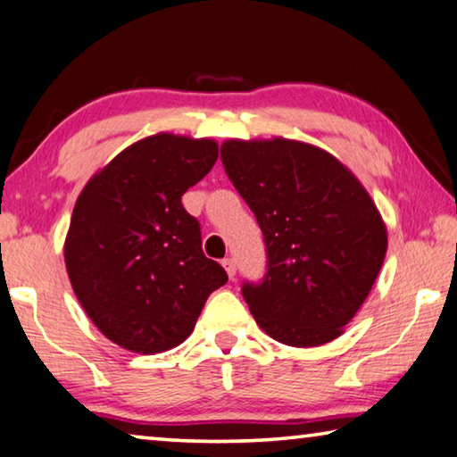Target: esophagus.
I'll return each instance as SVG.
<instances>
[{"instance_id":"obj_1","label":"esophagus","mask_w":457,"mask_h":457,"mask_svg":"<svg viewBox=\"0 0 457 457\" xmlns=\"http://www.w3.org/2000/svg\"><path fill=\"white\" fill-rule=\"evenodd\" d=\"M222 267L227 269V273H228V278L233 279L235 278V273H237V265H235V259H230V257H227L222 261Z\"/></svg>"}]
</instances>
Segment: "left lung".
Listing matches in <instances>:
<instances>
[{
	"instance_id": "left-lung-1",
	"label": "left lung",
	"mask_w": 457,
	"mask_h": 457,
	"mask_svg": "<svg viewBox=\"0 0 457 457\" xmlns=\"http://www.w3.org/2000/svg\"><path fill=\"white\" fill-rule=\"evenodd\" d=\"M220 158L265 237V279L243 286L261 330L299 348L338 338L386 255L375 200L338 158L303 141L227 139Z\"/></svg>"
}]
</instances>
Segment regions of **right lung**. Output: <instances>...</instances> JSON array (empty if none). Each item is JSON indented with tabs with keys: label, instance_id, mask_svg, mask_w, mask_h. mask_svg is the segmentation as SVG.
I'll return each mask as SVG.
<instances>
[{
	"label": "right lung",
	"instance_id": "right-lung-1",
	"mask_svg": "<svg viewBox=\"0 0 457 457\" xmlns=\"http://www.w3.org/2000/svg\"><path fill=\"white\" fill-rule=\"evenodd\" d=\"M219 160V144L155 133L117 154L74 204L64 263L74 295L104 338L137 354L192 334L227 271L202 253L182 196Z\"/></svg>",
	"mask_w": 457,
	"mask_h": 457
}]
</instances>
